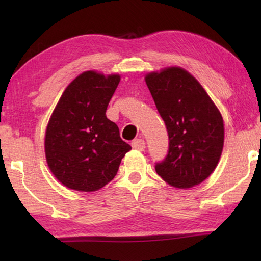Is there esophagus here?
Masks as SVG:
<instances>
[{
    "instance_id": "esophagus-1",
    "label": "esophagus",
    "mask_w": 261,
    "mask_h": 261,
    "mask_svg": "<svg viewBox=\"0 0 261 261\" xmlns=\"http://www.w3.org/2000/svg\"><path fill=\"white\" fill-rule=\"evenodd\" d=\"M132 147H134L135 149H138V151H144L145 149V140L144 139H135L132 140Z\"/></svg>"
}]
</instances>
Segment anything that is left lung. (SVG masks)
<instances>
[{
  "label": "left lung",
  "instance_id": "8db88e82",
  "mask_svg": "<svg viewBox=\"0 0 261 261\" xmlns=\"http://www.w3.org/2000/svg\"><path fill=\"white\" fill-rule=\"evenodd\" d=\"M147 87L169 139L155 170L173 187L188 189L213 173L223 148V120L196 78L180 68L148 73Z\"/></svg>",
  "mask_w": 261,
  "mask_h": 261
}]
</instances>
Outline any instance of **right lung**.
Masks as SVG:
<instances>
[{"label": "right lung", "mask_w": 261, "mask_h": 261, "mask_svg": "<svg viewBox=\"0 0 261 261\" xmlns=\"http://www.w3.org/2000/svg\"><path fill=\"white\" fill-rule=\"evenodd\" d=\"M118 74L86 71L65 88L47 125L45 151L49 169L77 191H96L117 174L131 146L106 116L120 83Z\"/></svg>", "instance_id": "add662e5"}]
</instances>
